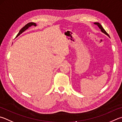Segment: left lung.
Instances as JSON below:
<instances>
[{
    "label": "left lung",
    "instance_id": "8db88e82",
    "mask_svg": "<svg viewBox=\"0 0 122 122\" xmlns=\"http://www.w3.org/2000/svg\"><path fill=\"white\" fill-rule=\"evenodd\" d=\"M94 24H96V25H97V26H98V27L100 28V29L101 30V31L103 33H104V34H105V35H107V36H108V37H109V35H108V34H107V32L103 28V27H102V25H101L100 24V23H98V22H95V23H94Z\"/></svg>",
    "mask_w": 122,
    "mask_h": 122
}]
</instances>
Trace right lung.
Masks as SVG:
<instances>
[{"label": "right lung", "mask_w": 122, "mask_h": 122, "mask_svg": "<svg viewBox=\"0 0 122 122\" xmlns=\"http://www.w3.org/2000/svg\"><path fill=\"white\" fill-rule=\"evenodd\" d=\"M32 25L37 26V24L34 22H30V23H28V24H26L25 26H24L20 30V31L18 33V34L17 35L16 37H18L20 35H21L22 33H23L24 31H25L26 29H28L30 27V26H32Z\"/></svg>", "instance_id": "right-lung-1"}]
</instances>
